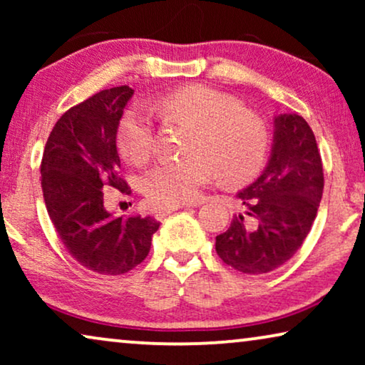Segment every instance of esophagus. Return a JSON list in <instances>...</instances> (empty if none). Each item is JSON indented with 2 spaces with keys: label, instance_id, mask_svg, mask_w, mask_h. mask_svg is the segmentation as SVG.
Segmentation results:
<instances>
[{
  "label": "esophagus",
  "instance_id": "esophagus-1",
  "mask_svg": "<svg viewBox=\"0 0 365 365\" xmlns=\"http://www.w3.org/2000/svg\"><path fill=\"white\" fill-rule=\"evenodd\" d=\"M182 207H191V204H173V206H164V207H159L158 209V217H164L168 216L169 212L173 211H178V209H182Z\"/></svg>",
  "mask_w": 365,
  "mask_h": 365
}]
</instances>
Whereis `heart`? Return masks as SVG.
I'll use <instances>...</instances> for the list:
<instances>
[{
  "label": "heart",
  "instance_id": "obj_1",
  "mask_svg": "<svg viewBox=\"0 0 365 365\" xmlns=\"http://www.w3.org/2000/svg\"><path fill=\"white\" fill-rule=\"evenodd\" d=\"M164 111L196 124L191 151L196 154L166 159L144 178L151 201L163 206L194 201L206 184L221 176L229 182L251 179L266 159L269 136L256 114L242 111L236 99L207 86H184L159 101ZM119 148L133 163L143 164L154 149L151 114L133 108L119 128Z\"/></svg>",
  "mask_w": 365,
  "mask_h": 365
}]
</instances>
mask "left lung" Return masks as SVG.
<instances>
[{
    "label": "left lung",
    "instance_id": "1",
    "mask_svg": "<svg viewBox=\"0 0 365 365\" xmlns=\"http://www.w3.org/2000/svg\"><path fill=\"white\" fill-rule=\"evenodd\" d=\"M271 156L256 181L236 197L244 212L216 236V252L244 274L271 272L287 262L311 231L324 189L316 136L296 113L272 119Z\"/></svg>",
    "mask_w": 365,
    "mask_h": 365
}]
</instances>
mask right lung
Segmentation results:
<instances>
[{"instance_id":"add662e5","label":"right lung","mask_w":365,"mask_h":365,"mask_svg":"<svg viewBox=\"0 0 365 365\" xmlns=\"http://www.w3.org/2000/svg\"><path fill=\"white\" fill-rule=\"evenodd\" d=\"M133 94L129 86L104 89L64 113L41 161L43 197L58 236L81 266L104 276L141 264L159 229L151 216L118 217L104 207L103 187L128 191L116 136Z\"/></svg>"}]
</instances>
